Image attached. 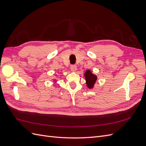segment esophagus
Returning a JSON list of instances; mask_svg holds the SVG:
<instances>
[{
	"label": "esophagus",
	"mask_w": 146,
	"mask_h": 146,
	"mask_svg": "<svg viewBox=\"0 0 146 146\" xmlns=\"http://www.w3.org/2000/svg\"><path fill=\"white\" fill-rule=\"evenodd\" d=\"M77 69V66L76 65L73 64V65H72L71 66H70V70H71L72 71H73V72L76 71Z\"/></svg>",
	"instance_id": "obj_1"
}]
</instances>
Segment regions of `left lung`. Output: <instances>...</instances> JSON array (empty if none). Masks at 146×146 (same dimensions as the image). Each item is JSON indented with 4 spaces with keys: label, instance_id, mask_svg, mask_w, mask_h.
<instances>
[{
    "label": "left lung",
    "instance_id": "8db88e82",
    "mask_svg": "<svg viewBox=\"0 0 146 146\" xmlns=\"http://www.w3.org/2000/svg\"><path fill=\"white\" fill-rule=\"evenodd\" d=\"M85 76L86 78L87 86L90 89V88H93L94 83L97 80V76L94 74H92L90 70H86L85 74Z\"/></svg>",
    "mask_w": 146,
    "mask_h": 146
}]
</instances>
